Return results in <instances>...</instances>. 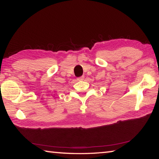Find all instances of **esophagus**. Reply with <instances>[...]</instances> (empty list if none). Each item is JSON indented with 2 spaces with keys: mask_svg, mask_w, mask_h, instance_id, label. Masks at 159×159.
I'll use <instances>...</instances> for the list:
<instances>
[{
  "mask_svg": "<svg viewBox=\"0 0 159 159\" xmlns=\"http://www.w3.org/2000/svg\"><path fill=\"white\" fill-rule=\"evenodd\" d=\"M78 80H83V79H84V76H80V77H79V78H78Z\"/></svg>",
  "mask_w": 159,
  "mask_h": 159,
  "instance_id": "obj_1",
  "label": "esophagus"
}]
</instances>
